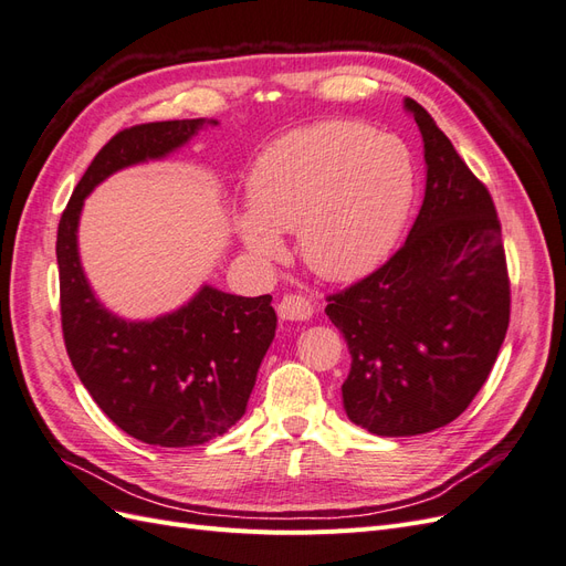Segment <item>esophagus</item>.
<instances>
[{"mask_svg":"<svg viewBox=\"0 0 566 566\" xmlns=\"http://www.w3.org/2000/svg\"><path fill=\"white\" fill-rule=\"evenodd\" d=\"M312 314H314V304L304 295L290 293L279 302V316L283 321H306L312 318Z\"/></svg>","mask_w":566,"mask_h":566,"instance_id":"obj_1","label":"esophagus"}]
</instances>
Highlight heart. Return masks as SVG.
<instances>
[{
  "label": "heart",
  "mask_w": 566,
  "mask_h": 566,
  "mask_svg": "<svg viewBox=\"0 0 566 566\" xmlns=\"http://www.w3.org/2000/svg\"><path fill=\"white\" fill-rule=\"evenodd\" d=\"M413 158L401 139L354 123L297 129L256 160L252 212L238 217L250 252L276 260V231H297L318 276L352 281L378 266L413 200Z\"/></svg>",
  "instance_id": "obj_1"
}]
</instances>
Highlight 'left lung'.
I'll use <instances>...</instances> for the list:
<instances>
[{"mask_svg": "<svg viewBox=\"0 0 566 566\" xmlns=\"http://www.w3.org/2000/svg\"><path fill=\"white\" fill-rule=\"evenodd\" d=\"M403 106L424 144L422 208L380 269L325 297V314L352 354L345 410L378 437L453 422L486 382L510 323L501 221L489 188L418 101Z\"/></svg>", "mask_w": 566, "mask_h": 566, "instance_id": "left-lung-1", "label": "left lung"}]
</instances>
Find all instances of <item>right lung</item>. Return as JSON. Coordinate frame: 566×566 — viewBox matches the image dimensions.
Wrapping results in <instances>:
<instances>
[{
    "instance_id": "1",
    "label": "right lung",
    "mask_w": 566,
    "mask_h": 566,
    "mask_svg": "<svg viewBox=\"0 0 566 566\" xmlns=\"http://www.w3.org/2000/svg\"><path fill=\"white\" fill-rule=\"evenodd\" d=\"M205 123V117L165 119L117 132L96 153L59 221L67 356L98 408L119 430L153 447H198L243 418L256 370L276 335V312L271 295L238 297L205 285L181 310L156 321L119 318L84 279L77 221L96 184L123 167L165 158Z\"/></svg>"
}]
</instances>
